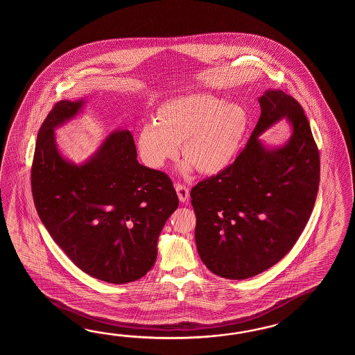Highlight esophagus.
I'll use <instances>...</instances> for the list:
<instances>
[{
	"label": "esophagus",
	"instance_id": "1",
	"mask_svg": "<svg viewBox=\"0 0 355 355\" xmlns=\"http://www.w3.org/2000/svg\"><path fill=\"white\" fill-rule=\"evenodd\" d=\"M175 190H176V193H178V196H179V199H180L181 203H188L189 200V188L185 185V184H181V182H178L176 185H175Z\"/></svg>",
	"mask_w": 355,
	"mask_h": 355
}]
</instances>
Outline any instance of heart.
<instances>
[{
	"mask_svg": "<svg viewBox=\"0 0 355 355\" xmlns=\"http://www.w3.org/2000/svg\"><path fill=\"white\" fill-rule=\"evenodd\" d=\"M159 123L144 124L138 137L141 156L159 168L178 155L187 161L185 173L196 166L203 174H217L234 161L249 127V114L236 103L211 94L173 98L157 112Z\"/></svg>",
	"mask_w": 355,
	"mask_h": 355,
	"instance_id": "heart-1",
	"label": "heart"
}]
</instances>
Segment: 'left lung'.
<instances>
[{
  "mask_svg": "<svg viewBox=\"0 0 355 355\" xmlns=\"http://www.w3.org/2000/svg\"><path fill=\"white\" fill-rule=\"evenodd\" d=\"M261 115L246 147L190 191L199 257L216 275L248 279L277 264L300 239L316 202L320 153L300 103L282 90L259 98ZM287 117L294 133L269 150L258 136Z\"/></svg>",
  "mask_w": 355,
  "mask_h": 355,
  "instance_id": "1",
  "label": "left lung"
}]
</instances>
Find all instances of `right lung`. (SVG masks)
Returning a JSON list of instances; mask_svg holds the SVG:
<instances>
[{
	"instance_id": "add662e5",
	"label": "right lung",
	"mask_w": 355,
	"mask_h": 355,
	"mask_svg": "<svg viewBox=\"0 0 355 355\" xmlns=\"http://www.w3.org/2000/svg\"><path fill=\"white\" fill-rule=\"evenodd\" d=\"M83 100H60L39 129L31 193L54 242L83 272L124 284L142 278L157 257V240L179 205L173 181L139 165L129 130L113 132L83 165L60 156L54 128Z\"/></svg>"
}]
</instances>
